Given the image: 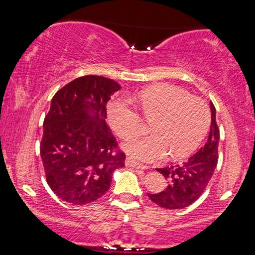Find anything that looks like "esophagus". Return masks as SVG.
Listing matches in <instances>:
<instances>
[{
    "label": "esophagus",
    "instance_id": "obj_1",
    "mask_svg": "<svg viewBox=\"0 0 255 255\" xmlns=\"http://www.w3.org/2000/svg\"><path fill=\"white\" fill-rule=\"evenodd\" d=\"M126 165L131 166V167H133V169H140V170H147L148 169L147 165H145V164H141L139 162L133 161L131 157L126 158Z\"/></svg>",
    "mask_w": 255,
    "mask_h": 255
}]
</instances>
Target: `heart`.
<instances>
[{
	"label": "heart",
	"mask_w": 255,
	"mask_h": 255,
	"mask_svg": "<svg viewBox=\"0 0 255 255\" xmlns=\"http://www.w3.org/2000/svg\"><path fill=\"white\" fill-rule=\"evenodd\" d=\"M138 103L144 118L153 122V133L135 137L125 144V149L136 159L154 162L169 154L173 158L188 156L200 145L209 129L208 105L179 86H150L138 94ZM109 119L123 139L137 135L144 128L139 112L125 98L111 103Z\"/></svg>",
	"instance_id": "b5f03b06"
}]
</instances>
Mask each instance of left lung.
Listing matches in <instances>:
<instances>
[{"label":"left lung","instance_id":"obj_1","mask_svg":"<svg viewBox=\"0 0 255 255\" xmlns=\"http://www.w3.org/2000/svg\"><path fill=\"white\" fill-rule=\"evenodd\" d=\"M211 126L207 143L188 161L176 165L157 169L165 176L167 185L158 193H147L154 204L166 209H181L195 202L213 178L218 162L219 128L216 109L210 102Z\"/></svg>","mask_w":255,"mask_h":255}]
</instances>
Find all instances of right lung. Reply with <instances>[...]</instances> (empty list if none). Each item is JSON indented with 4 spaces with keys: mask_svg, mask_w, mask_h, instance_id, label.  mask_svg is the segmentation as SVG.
<instances>
[{
    "mask_svg": "<svg viewBox=\"0 0 255 255\" xmlns=\"http://www.w3.org/2000/svg\"><path fill=\"white\" fill-rule=\"evenodd\" d=\"M117 82L99 75L75 79L58 90L44 120L40 155L47 183L60 199L86 205L109 190L125 154L106 123Z\"/></svg>",
    "mask_w": 255,
    "mask_h": 255,
    "instance_id": "add662e5",
    "label": "right lung"
}]
</instances>
